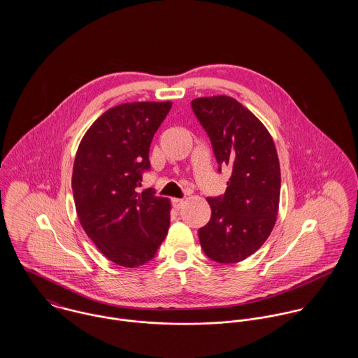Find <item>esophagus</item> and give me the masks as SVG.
<instances>
[{"mask_svg": "<svg viewBox=\"0 0 358 358\" xmlns=\"http://www.w3.org/2000/svg\"><path fill=\"white\" fill-rule=\"evenodd\" d=\"M183 205H185V201H183V200H180V199H173V200H172V206H173L176 210L182 209V208H183Z\"/></svg>", "mask_w": 358, "mask_h": 358, "instance_id": "esophagus-1", "label": "esophagus"}]
</instances>
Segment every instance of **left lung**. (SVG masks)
<instances>
[{
	"label": "left lung",
	"instance_id": "8db88e82",
	"mask_svg": "<svg viewBox=\"0 0 358 358\" xmlns=\"http://www.w3.org/2000/svg\"><path fill=\"white\" fill-rule=\"evenodd\" d=\"M192 110L204 128L217 172L231 169L224 194L208 197L210 219L199 230L205 255L237 263L270 236L280 203L281 173L274 142L255 115L233 98H199Z\"/></svg>",
	"mask_w": 358,
	"mask_h": 358
}]
</instances>
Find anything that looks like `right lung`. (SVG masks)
<instances>
[{"label":"right lung","mask_w":358,"mask_h":358,"mask_svg":"<svg viewBox=\"0 0 358 358\" xmlns=\"http://www.w3.org/2000/svg\"><path fill=\"white\" fill-rule=\"evenodd\" d=\"M171 107L135 102L107 110L76 155L71 187L80 223L103 255L122 267L150 262L168 233L169 201L139 187L150 171L154 134Z\"/></svg>","instance_id":"obj_1"}]
</instances>
